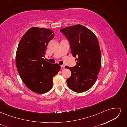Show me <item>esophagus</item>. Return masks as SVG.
<instances>
[{"mask_svg": "<svg viewBox=\"0 0 127 127\" xmlns=\"http://www.w3.org/2000/svg\"><path fill=\"white\" fill-rule=\"evenodd\" d=\"M64 67H65V66H64V64L61 65V68H62V69L64 68Z\"/></svg>", "mask_w": 127, "mask_h": 127, "instance_id": "34e87169", "label": "esophagus"}]
</instances>
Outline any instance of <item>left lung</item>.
Segmentation results:
<instances>
[{"label":"left lung","instance_id":"left-lung-1","mask_svg":"<svg viewBox=\"0 0 127 127\" xmlns=\"http://www.w3.org/2000/svg\"><path fill=\"white\" fill-rule=\"evenodd\" d=\"M69 42L71 52L76 58L75 67L67 66L71 75L67 80L69 88L77 93L85 92L93 86L101 66V53L95 34L77 24L61 29Z\"/></svg>","mask_w":127,"mask_h":127}]
</instances>
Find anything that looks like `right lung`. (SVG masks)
<instances>
[{"label":"right lung","instance_id":"obj_1","mask_svg":"<svg viewBox=\"0 0 127 127\" xmlns=\"http://www.w3.org/2000/svg\"><path fill=\"white\" fill-rule=\"evenodd\" d=\"M54 36L51 30L33 27L24 34L18 45L16 65L18 74L26 86L37 94L51 89L53 77L61 68L59 64L43 58L48 43Z\"/></svg>","mask_w":127,"mask_h":127}]
</instances>
